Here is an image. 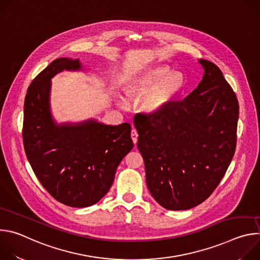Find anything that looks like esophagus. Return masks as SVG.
I'll use <instances>...</instances> for the list:
<instances>
[{"instance_id": "34e87169", "label": "esophagus", "mask_w": 260, "mask_h": 260, "mask_svg": "<svg viewBox=\"0 0 260 260\" xmlns=\"http://www.w3.org/2000/svg\"><path fill=\"white\" fill-rule=\"evenodd\" d=\"M131 137H132V140H133L134 144L136 145V144H137V141H138V132H137V129H135V128L132 129V132H131Z\"/></svg>"}]
</instances>
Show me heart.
I'll use <instances>...</instances> for the list:
<instances>
[{
	"label": "heart",
	"mask_w": 260,
	"mask_h": 260,
	"mask_svg": "<svg viewBox=\"0 0 260 260\" xmlns=\"http://www.w3.org/2000/svg\"><path fill=\"white\" fill-rule=\"evenodd\" d=\"M186 86V79L180 72L170 73L165 67L131 73L125 78V94L144 93L141 109L146 113H156L170 105Z\"/></svg>",
	"instance_id": "obj_1"
}]
</instances>
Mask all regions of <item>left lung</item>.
Listing matches in <instances>:
<instances>
[{
  "label": "left lung",
  "mask_w": 260,
  "mask_h": 260,
  "mask_svg": "<svg viewBox=\"0 0 260 260\" xmlns=\"http://www.w3.org/2000/svg\"><path fill=\"white\" fill-rule=\"evenodd\" d=\"M200 63L205 75L186 99L134 118L148 189L168 210H187L205 202L236 151L237 95L215 63Z\"/></svg>",
  "instance_id": "8db88e82"
}]
</instances>
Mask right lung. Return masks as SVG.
<instances>
[{
  "mask_svg": "<svg viewBox=\"0 0 260 260\" xmlns=\"http://www.w3.org/2000/svg\"><path fill=\"white\" fill-rule=\"evenodd\" d=\"M80 68L78 59L57 58L35 77L24 99L22 126L24 151L35 175L52 198L74 208L92 206L107 194L118 165L134 147L127 122H53L50 79L62 70Z\"/></svg>",
  "mask_w": 260,
  "mask_h": 260,
  "instance_id": "1",
  "label": "right lung"
}]
</instances>
